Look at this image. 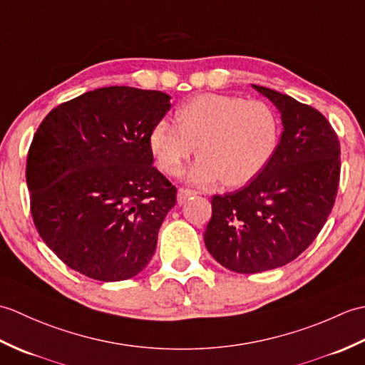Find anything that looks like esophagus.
<instances>
[{
  "label": "esophagus",
  "instance_id": "obj_1",
  "mask_svg": "<svg viewBox=\"0 0 365 365\" xmlns=\"http://www.w3.org/2000/svg\"><path fill=\"white\" fill-rule=\"evenodd\" d=\"M196 195V191H192V190H188V188H180L177 191V200L178 202H185V200H187L188 197H191V196H195Z\"/></svg>",
  "mask_w": 365,
  "mask_h": 365
}]
</instances>
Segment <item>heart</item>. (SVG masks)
<instances>
[{"label": "heart", "instance_id": "1", "mask_svg": "<svg viewBox=\"0 0 365 365\" xmlns=\"http://www.w3.org/2000/svg\"><path fill=\"white\" fill-rule=\"evenodd\" d=\"M175 120L161 119L152 127L150 152L163 173L177 175L197 147L188 180L199 187L251 182L274 157L281 139V119L263 100L196 96L177 108Z\"/></svg>", "mask_w": 365, "mask_h": 365}]
</instances>
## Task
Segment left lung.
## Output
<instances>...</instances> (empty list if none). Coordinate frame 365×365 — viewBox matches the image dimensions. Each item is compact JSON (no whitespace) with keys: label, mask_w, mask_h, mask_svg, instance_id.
I'll return each instance as SVG.
<instances>
[{"label":"left lung","mask_w":365,"mask_h":365,"mask_svg":"<svg viewBox=\"0 0 365 365\" xmlns=\"http://www.w3.org/2000/svg\"><path fill=\"white\" fill-rule=\"evenodd\" d=\"M252 88L281 113V141L250 183L212 197L204 232L215 260L243 274L284 267L304 252L334 207L340 178V144L328 119L290 96Z\"/></svg>","instance_id":"8db88e82"}]
</instances>
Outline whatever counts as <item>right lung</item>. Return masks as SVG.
Returning a JSON list of instances; mask_svg holds the SVG:
<instances>
[{
  "label": "right lung",
  "mask_w": 365,
  "mask_h": 365,
  "mask_svg": "<svg viewBox=\"0 0 365 365\" xmlns=\"http://www.w3.org/2000/svg\"><path fill=\"white\" fill-rule=\"evenodd\" d=\"M169 100L160 91L100 88L61 103L38 125L26 161L31 215L68 268L115 282L153 257L177 202L149 147Z\"/></svg>",
  "instance_id": "add662e5"
}]
</instances>
